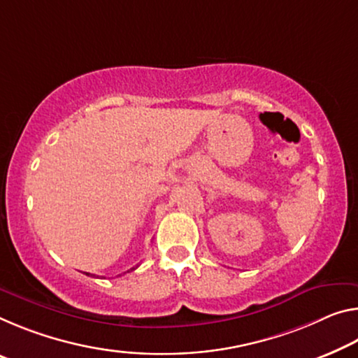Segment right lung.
Segmentation results:
<instances>
[{"mask_svg": "<svg viewBox=\"0 0 358 358\" xmlns=\"http://www.w3.org/2000/svg\"><path fill=\"white\" fill-rule=\"evenodd\" d=\"M130 271H132V269H130ZM86 275H89V272H86Z\"/></svg>", "mask_w": 358, "mask_h": 358, "instance_id": "add662e5", "label": "right lung"}]
</instances>
